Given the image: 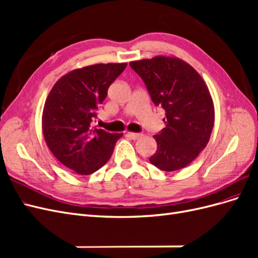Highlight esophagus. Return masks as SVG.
I'll list each match as a JSON object with an SVG mask.
<instances>
[{
  "label": "esophagus",
  "mask_w": 258,
  "mask_h": 258,
  "mask_svg": "<svg viewBox=\"0 0 258 258\" xmlns=\"http://www.w3.org/2000/svg\"><path fill=\"white\" fill-rule=\"evenodd\" d=\"M127 136L129 138H131L132 140H138L140 137H141V135H140V134H135V132H127Z\"/></svg>",
  "instance_id": "obj_1"
}]
</instances>
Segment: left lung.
Segmentation results:
<instances>
[{
  "label": "left lung",
  "instance_id": "8db88e82",
  "mask_svg": "<svg viewBox=\"0 0 258 258\" xmlns=\"http://www.w3.org/2000/svg\"><path fill=\"white\" fill-rule=\"evenodd\" d=\"M155 105L166 111V127L155 135L157 151L150 161L166 172L183 169L207 146L214 126V104L206 82L177 57L131 61Z\"/></svg>",
  "mask_w": 258,
  "mask_h": 258
}]
</instances>
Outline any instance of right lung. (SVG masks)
<instances>
[{
  "label": "right lung",
  "mask_w": 258,
  "mask_h": 258,
  "mask_svg": "<svg viewBox=\"0 0 258 258\" xmlns=\"http://www.w3.org/2000/svg\"><path fill=\"white\" fill-rule=\"evenodd\" d=\"M127 67L98 63L75 69L56 82L46 98L42 129L45 142L62 165L75 173L96 172L111 158L122 134L91 126L107 89Z\"/></svg>",
  "instance_id": "1"
}]
</instances>
